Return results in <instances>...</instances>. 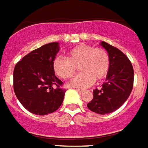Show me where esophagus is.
I'll use <instances>...</instances> for the list:
<instances>
[{
  "label": "esophagus",
  "mask_w": 148,
  "mask_h": 148,
  "mask_svg": "<svg viewBox=\"0 0 148 148\" xmlns=\"http://www.w3.org/2000/svg\"><path fill=\"white\" fill-rule=\"evenodd\" d=\"M77 91L78 92H84V89H77Z\"/></svg>",
  "instance_id": "esophagus-1"
}]
</instances>
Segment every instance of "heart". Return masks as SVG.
Listing matches in <instances>:
<instances>
[{"instance_id": "heart-1", "label": "heart", "mask_w": 148, "mask_h": 148, "mask_svg": "<svg viewBox=\"0 0 148 148\" xmlns=\"http://www.w3.org/2000/svg\"><path fill=\"white\" fill-rule=\"evenodd\" d=\"M109 56L106 49L81 44L66 53V58L57 56L53 62L55 74L63 80L74 76L78 67L81 74L69 83L71 87L86 88L95 81L102 79L109 71Z\"/></svg>"}]
</instances>
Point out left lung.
Instances as JSON below:
<instances>
[{
  "label": "left lung",
  "instance_id": "left-lung-1",
  "mask_svg": "<svg viewBox=\"0 0 148 148\" xmlns=\"http://www.w3.org/2000/svg\"><path fill=\"white\" fill-rule=\"evenodd\" d=\"M110 59L106 82L100 89L93 91V99L87 106L98 114L111 113L118 109L129 98L134 86V72L131 62L119 49L101 42Z\"/></svg>",
  "mask_w": 148,
  "mask_h": 148
}]
</instances>
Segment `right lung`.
Returning a JSON list of instances; mask_svg holds the SVG:
<instances>
[{
    "label": "right lung",
    "instance_id": "add662e5",
    "mask_svg": "<svg viewBox=\"0 0 148 148\" xmlns=\"http://www.w3.org/2000/svg\"><path fill=\"white\" fill-rule=\"evenodd\" d=\"M59 43L50 42L35 49L14 66V91L21 104L32 113L44 116L59 109L66 90L56 77L53 62Z\"/></svg>",
    "mask_w": 148,
    "mask_h": 148
}]
</instances>
